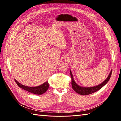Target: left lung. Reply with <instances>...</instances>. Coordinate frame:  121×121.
Instances as JSON below:
<instances>
[{"label":"left lung","instance_id":"obj_1","mask_svg":"<svg viewBox=\"0 0 121 121\" xmlns=\"http://www.w3.org/2000/svg\"><path fill=\"white\" fill-rule=\"evenodd\" d=\"M112 73V70H111L110 72L109 73V75L107 77V78H106L105 81H104L103 82L100 84L99 85H98L97 86H95L93 87H82L79 86L78 84H77L75 82L74 79H73V75L72 74V73H71V70H70V73L71 78V85H72V87L73 90L79 94L81 95H90V94H92L95 92L98 91L100 89H101V88L105 86L107 82L109 81L110 77L111 76Z\"/></svg>","mask_w":121,"mask_h":121}]
</instances>
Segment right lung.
Segmentation results:
<instances>
[{
    "instance_id": "right-lung-1",
    "label": "right lung",
    "mask_w": 121,
    "mask_h": 121,
    "mask_svg": "<svg viewBox=\"0 0 121 121\" xmlns=\"http://www.w3.org/2000/svg\"><path fill=\"white\" fill-rule=\"evenodd\" d=\"M15 81L16 83L17 84V85L19 86L20 87H21L23 90H25L26 91L29 92L30 93L35 94V95H42V94H43L45 92L49 87V84L48 83V82H45L43 84L40 85L39 86H38L29 87V86H27L22 85V84L20 83L19 82L16 81L15 79Z\"/></svg>"
}]
</instances>
